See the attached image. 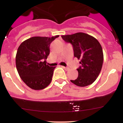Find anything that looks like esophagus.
<instances>
[{
  "mask_svg": "<svg viewBox=\"0 0 123 123\" xmlns=\"http://www.w3.org/2000/svg\"><path fill=\"white\" fill-rule=\"evenodd\" d=\"M62 68L63 69H65L66 70H69V68H68V67H65V66H62Z\"/></svg>",
  "mask_w": 123,
  "mask_h": 123,
  "instance_id": "34e87169",
  "label": "esophagus"
}]
</instances>
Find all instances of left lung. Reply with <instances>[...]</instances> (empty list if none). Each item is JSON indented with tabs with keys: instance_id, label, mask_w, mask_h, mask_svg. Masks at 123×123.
I'll return each instance as SVG.
<instances>
[{
	"instance_id": "1",
	"label": "left lung",
	"mask_w": 123,
	"mask_h": 123,
	"mask_svg": "<svg viewBox=\"0 0 123 123\" xmlns=\"http://www.w3.org/2000/svg\"><path fill=\"white\" fill-rule=\"evenodd\" d=\"M62 39L72 44L74 57L80 60L81 66L77 69L78 77L72 83L79 87H86L95 81L101 72L104 61L102 48L95 37L87 33L78 32L62 35Z\"/></svg>"
}]
</instances>
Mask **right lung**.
<instances>
[{
	"instance_id": "obj_1",
	"label": "right lung",
	"mask_w": 123,
	"mask_h": 123,
	"mask_svg": "<svg viewBox=\"0 0 123 123\" xmlns=\"http://www.w3.org/2000/svg\"><path fill=\"white\" fill-rule=\"evenodd\" d=\"M58 37H32L18 47L15 57L17 69L22 81L31 88L43 90L50 84L55 66H49L46 60L50 54L51 43Z\"/></svg>"
}]
</instances>
